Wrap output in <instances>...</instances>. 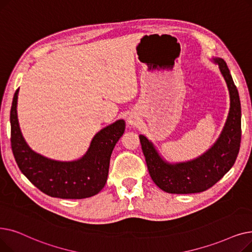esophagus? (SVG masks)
Here are the masks:
<instances>
[{
	"mask_svg": "<svg viewBox=\"0 0 252 252\" xmlns=\"http://www.w3.org/2000/svg\"><path fill=\"white\" fill-rule=\"evenodd\" d=\"M128 124L129 125H134L135 124V119L133 117H129L128 118Z\"/></svg>",
	"mask_w": 252,
	"mask_h": 252,
	"instance_id": "esophagus-1",
	"label": "esophagus"
}]
</instances>
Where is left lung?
<instances>
[{
  "instance_id": "obj_1",
  "label": "left lung",
  "mask_w": 252,
  "mask_h": 252,
  "mask_svg": "<svg viewBox=\"0 0 252 252\" xmlns=\"http://www.w3.org/2000/svg\"><path fill=\"white\" fill-rule=\"evenodd\" d=\"M219 65L230 95V110L221 132L210 149L198 158L170 163L143 134L139 135L153 182L169 194L201 193L217 184L234 165L241 141V104L230 69L222 58L212 57Z\"/></svg>"
}]
</instances>
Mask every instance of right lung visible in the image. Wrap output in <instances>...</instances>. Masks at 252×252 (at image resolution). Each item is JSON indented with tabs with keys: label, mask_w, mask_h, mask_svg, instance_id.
I'll return each mask as SVG.
<instances>
[{
	"label": "right lung",
	"mask_w": 252,
	"mask_h": 252,
	"mask_svg": "<svg viewBox=\"0 0 252 252\" xmlns=\"http://www.w3.org/2000/svg\"><path fill=\"white\" fill-rule=\"evenodd\" d=\"M16 90L10 112L11 147L20 171L46 195L61 199H84L98 194L109 175L110 159L125 131V121L117 120L94 135L87 152L78 160H52L32 151L23 138L17 118Z\"/></svg>",
	"instance_id": "add662e5"
}]
</instances>
